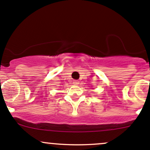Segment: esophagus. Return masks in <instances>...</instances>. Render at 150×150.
Listing matches in <instances>:
<instances>
[{"label":"esophagus","instance_id":"34e87169","mask_svg":"<svg viewBox=\"0 0 150 150\" xmlns=\"http://www.w3.org/2000/svg\"><path fill=\"white\" fill-rule=\"evenodd\" d=\"M73 84H74V85H78L79 81H78V80H74Z\"/></svg>","mask_w":150,"mask_h":150}]
</instances>
